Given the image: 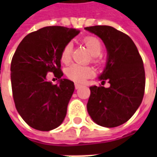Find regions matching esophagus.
<instances>
[{"label": "esophagus", "mask_w": 157, "mask_h": 157, "mask_svg": "<svg viewBox=\"0 0 157 157\" xmlns=\"http://www.w3.org/2000/svg\"><path fill=\"white\" fill-rule=\"evenodd\" d=\"M81 86H82V85H80V84H77V83H75V89H79L80 87H81Z\"/></svg>", "instance_id": "1"}]
</instances>
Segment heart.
<instances>
[{
    "label": "heart",
    "mask_w": 157,
    "mask_h": 157,
    "mask_svg": "<svg viewBox=\"0 0 157 157\" xmlns=\"http://www.w3.org/2000/svg\"><path fill=\"white\" fill-rule=\"evenodd\" d=\"M82 43L92 54V61L95 64H100L102 61L100 54L102 49L101 41L94 36H86L82 39ZM71 54L72 44L71 43H67L60 52V61L65 65L70 64L71 61ZM65 74L66 76L73 82L84 83L87 79L92 78L94 75V71L90 66L72 65L66 69Z\"/></svg>",
    "instance_id": "1"
}]
</instances>
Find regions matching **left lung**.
Wrapping results in <instances>:
<instances>
[{
	"instance_id": "1",
	"label": "left lung",
	"mask_w": 157,
	"mask_h": 157,
	"mask_svg": "<svg viewBox=\"0 0 157 157\" xmlns=\"http://www.w3.org/2000/svg\"><path fill=\"white\" fill-rule=\"evenodd\" d=\"M102 39L108 51L106 68L99 76L110 86L90 87L87 111L98 125L113 128L124 124L140 105L145 93V75L137 47L127 34L110 26L86 27Z\"/></svg>"
}]
</instances>
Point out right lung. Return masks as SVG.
<instances>
[{"mask_svg":"<svg viewBox=\"0 0 157 157\" xmlns=\"http://www.w3.org/2000/svg\"><path fill=\"white\" fill-rule=\"evenodd\" d=\"M80 31L49 26L30 33L16 49L11 63V82L16 109L22 119L40 131L57 128L65 119L74 82L63 75L60 52ZM53 72L58 85L47 82Z\"/></svg>","mask_w":157,"mask_h":157,"instance_id":"1","label":"right lung"}]
</instances>
